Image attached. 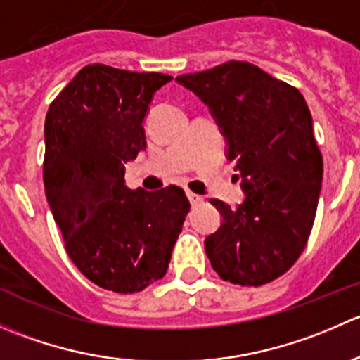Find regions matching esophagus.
I'll return each mask as SVG.
<instances>
[{
  "instance_id": "esophagus-1",
  "label": "esophagus",
  "mask_w": 360,
  "mask_h": 360,
  "mask_svg": "<svg viewBox=\"0 0 360 360\" xmlns=\"http://www.w3.org/2000/svg\"><path fill=\"white\" fill-rule=\"evenodd\" d=\"M186 197H188V200H190V203L191 205H198V203H202L203 202V197L202 195H197V193H193V191H188L186 193Z\"/></svg>"
}]
</instances>
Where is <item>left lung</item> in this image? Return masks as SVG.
<instances>
[{"label":"left lung","instance_id":"obj_1","mask_svg":"<svg viewBox=\"0 0 360 360\" xmlns=\"http://www.w3.org/2000/svg\"><path fill=\"white\" fill-rule=\"evenodd\" d=\"M176 82L209 106L245 193L235 209L210 200L223 221L205 238L207 257L223 281L268 284L303 252L321 195L322 155L304 97L240 60Z\"/></svg>","mask_w":360,"mask_h":360}]
</instances>
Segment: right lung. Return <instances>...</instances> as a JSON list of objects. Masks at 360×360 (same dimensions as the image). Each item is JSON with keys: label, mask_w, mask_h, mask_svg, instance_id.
<instances>
[{"label": "right lung", "mask_w": 360, "mask_h": 360, "mask_svg": "<svg viewBox=\"0 0 360 360\" xmlns=\"http://www.w3.org/2000/svg\"><path fill=\"white\" fill-rule=\"evenodd\" d=\"M172 76L85 66L50 104L43 181L72 263L112 292L162 278L190 202L181 188L125 186V163L146 148L143 122Z\"/></svg>", "instance_id": "1"}]
</instances>
